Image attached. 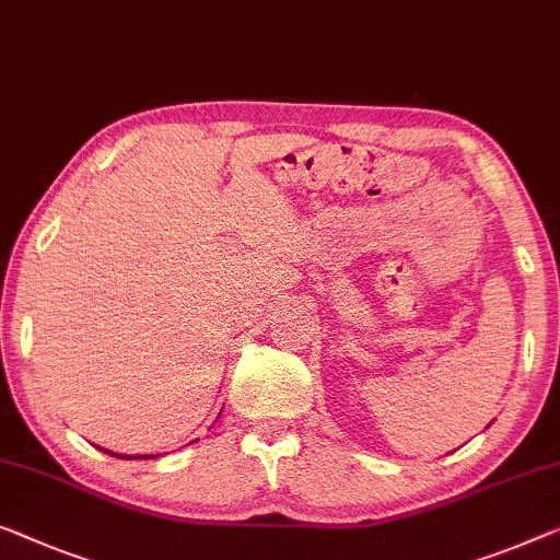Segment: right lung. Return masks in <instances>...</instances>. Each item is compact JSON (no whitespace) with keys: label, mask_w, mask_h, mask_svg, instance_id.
I'll use <instances>...</instances> for the list:
<instances>
[{"label":"right lung","mask_w":560,"mask_h":560,"mask_svg":"<svg viewBox=\"0 0 560 560\" xmlns=\"http://www.w3.org/2000/svg\"><path fill=\"white\" fill-rule=\"evenodd\" d=\"M105 453H110V450H105ZM113 455V453H110ZM115 457H125V455H115ZM138 457H155V455H138Z\"/></svg>","instance_id":"add662e5"}]
</instances>
